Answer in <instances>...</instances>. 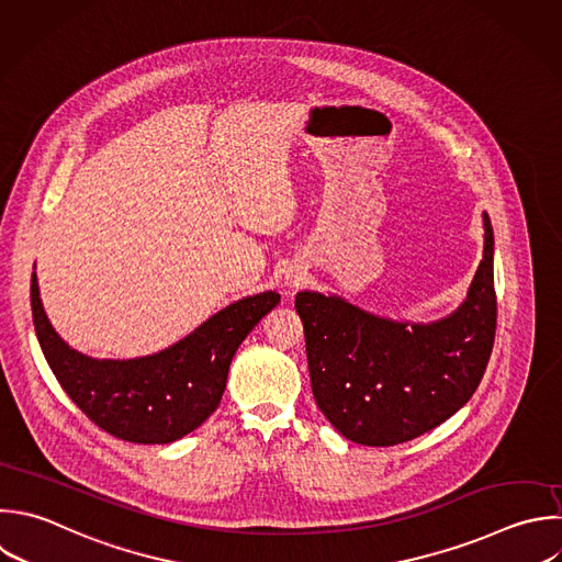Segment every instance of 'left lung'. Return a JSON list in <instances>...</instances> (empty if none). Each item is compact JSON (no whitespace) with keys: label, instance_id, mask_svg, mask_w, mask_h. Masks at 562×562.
I'll use <instances>...</instances> for the list:
<instances>
[{"label":"left lung","instance_id":"1","mask_svg":"<svg viewBox=\"0 0 562 562\" xmlns=\"http://www.w3.org/2000/svg\"><path fill=\"white\" fill-rule=\"evenodd\" d=\"M483 224V259L468 299L443 321L406 327L338 296L296 294L312 393L342 437L362 446L404 443L446 422L476 391L496 331L487 215Z\"/></svg>","mask_w":562,"mask_h":562}]
</instances>
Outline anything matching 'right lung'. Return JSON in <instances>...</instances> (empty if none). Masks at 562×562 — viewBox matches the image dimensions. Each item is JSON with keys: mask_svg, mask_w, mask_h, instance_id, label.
<instances>
[{"mask_svg": "<svg viewBox=\"0 0 562 562\" xmlns=\"http://www.w3.org/2000/svg\"><path fill=\"white\" fill-rule=\"evenodd\" d=\"M279 301L277 292L241 299L156 356L92 360L57 336L35 272L31 281L35 331L59 384L99 428L134 443H169L206 422L220 406L237 347Z\"/></svg>", "mask_w": 562, "mask_h": 562, "instance_id": "1", "label": "right lung"}]
</instances>
